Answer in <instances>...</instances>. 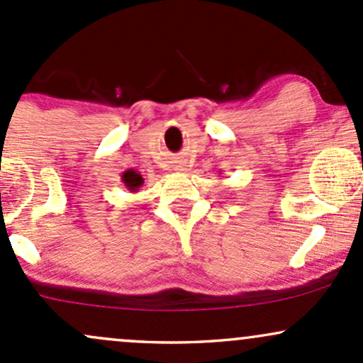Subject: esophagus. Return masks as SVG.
Returning <instances> with one entry per match:
<instances>
[{"label":"esophagus","mask_w":363,"mask_h":363,"mask_svg":"<svg viewBox=\"0 0 363 363\" xmlns=\"http://www.w3.org/2000/svg\"><path fill=\"white\" fill-rule=\"evenodd\" d=\"M176 170L177 172H186V167L182 164H179V165H176Z\"/></svg>","instance_id":"34e87169"}]
</instances>
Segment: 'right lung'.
Listing matches in <instances>:
<instances>
[{
  "mask_svg": "<svg viewBox=\"0 0 363 363\" xmlns=\"http://www.w3.org/2000/svg\"><path fill=\"white\" fill-rule=\"evenodd\" d=\"M123 182H124V186H126L128 189L131 191V193H136V191H138L140 187L143 186L145 181L138 172H135V170H129V172H124Z\"/></svg>",
  "mask_w": 363,
  "mask_h": 363,
  "instance_id": "add662e5",
  "label": "right lung"
}]
</instances>
